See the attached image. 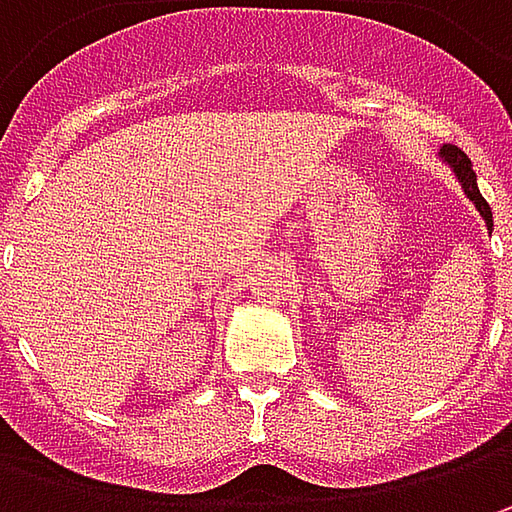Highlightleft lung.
I'll use <instances>...</instances> for the list:
<instances>
[{"instance_id":"obj_1","label":"left lung","mask_w":512,"mask_h":512,"mask_svg":"<svg viewBox=\"0 0 512 512\" xmlns=\"http://www.w3.org/2000/svg\"><path fill=\"white\" fill-rule=\"evenodd\" d=\"M439 159H442L447 168L453 170V176H456V179H459V185H462L464 196H467V199L476 205L479 216H482L484 225H487V230H493V210H490V205L484 202V196L479 193V185H476V173H473L470 159H467V156H464L459 148H444Z\"/></svg>"}]
</instances>
